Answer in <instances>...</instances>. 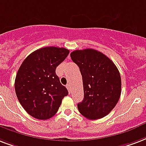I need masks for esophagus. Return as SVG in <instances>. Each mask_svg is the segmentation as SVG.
<instances>
[{"label":"esophagus","mask_w":146,"mask_h":146,"mask_svg":"<svg viewBox=\"0 0 146 146\" xmlns=\"http://www.w3.org/2000/svg\"><path fill=\"white\" fill-rule=\"evenodd\" d=\"M66 88H67V90H68V91L70 93L71 92V86L70 85V84H67L66 85Z\"/></svg>","instance_id":"34e87169"}]
</instances>
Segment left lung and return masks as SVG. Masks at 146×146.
Segmentation results:
<instances>
[{
    "label": "left lung",
    "mask_w": 146,
    "mask_h": 146,
    "mask_svg": "<svg viewBox=\"0 0 146 146\" xmlns=\"http://www.w3.org/2000/svg\"><path fill=\"white\" fill-rule=\"evenodd\" d=\"M72 60L79 66L84 98L77 107L88 119L103 118L114 109L121 95V76L113 61L93 49L73 51Z\"/></svg>",
    "instance_id": "1"
}]
</instances>
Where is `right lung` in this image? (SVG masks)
I'll use <instances>...</instances> for the list:
<instances>
[{"instance_id":"add662e5","label":"right lung","mask_w":146,"mask_h":146,"mask_svg":"<svg viewBox=\"0 0 146 146\" xmlns=\"http://www.w3.org/2000/svg\"><path fill=\"white\" fill-rule=\"evenodd\" d=\"M69 53L63 47H43L31 53L20 66L14 83L15 92L21 105L31 116L41 120L53 117L62 100L68 95L56 69Z\"/></svg>"}]
</instances>
